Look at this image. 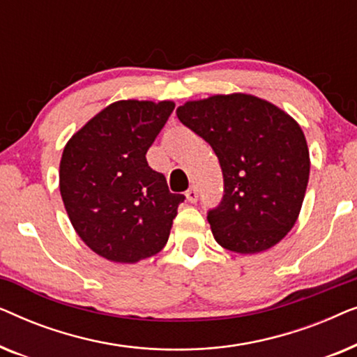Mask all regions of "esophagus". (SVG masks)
<instances>
[{
    "label": "esophagus",
    "instance_id": "obj_1",
    "mask_svg": "<svg viewBox=\"0 0 357 357\" xmlns=\"http://www.w3.org/2000/svg\"><path fill=\"white\" fill-rule=\"evenodd\" d=\"M185 197H187V199L190 203H197V199H198V190L195 188V187H192L190 190H187V193H185Z\"/></svg>",
    "mask_w": 357,
    "mask_h": 357
}]
</instances>
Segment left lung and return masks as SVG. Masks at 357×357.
I'll return each mask as SVG.
<instances>
[{
	"label": "left lung",
	"instance_id": "left-lung-1",
	"mask_svg": "<svg viewBox=\"0 0 357 357\" xmlns=\"http://www.w3.org/2000/svg\"><path fill=\"white\" fill-rule=\"evenodd\" d=\"M185 126L209 143L224 177V197L208 213L219 245L252 255L275 247L299 218L310 174L301 125L261 97L232 92L187 100Z\"/></svg>",
	"mask_w": 357,
	"mask_h": 357
}]
</instances>
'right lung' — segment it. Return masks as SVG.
I'll return each instance as SVG.
<instances>
[{
  "instance_id": "add662e5",
  "label": "right lung",
  "mask_w": 357,
  "mask_h": 357,
  "mask_svg": "<svg viewBox=\"0 0 357 357\" xmlns=\"http://www.w3.org/2000/svg\"><path fill=\"white\" fill-rule=\"evenodd\" d=\"M172 100H116L68 139L60 193L81 241L114 263H138L162 250L183 195L169 192L146 153Z\"/></svg>"
}]
</instances>
